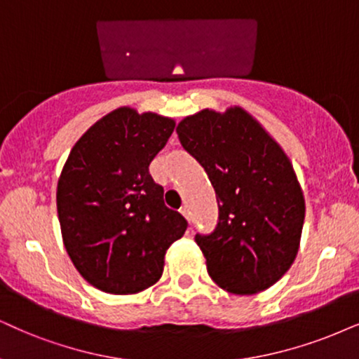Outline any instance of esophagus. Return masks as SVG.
Wrapping results in <instances>:
<instances>
[{
  "label": "esophagus",
  "mask_w": 359,
  "mask_h": 359,
  "mask_svg": "<svg viewBox=\"0 0 359 359\" xmlns=\"http://www.w3.org/2000/svg\"><path fill=\"white\" fill-rule=\"evenodd\" d=\"M180 213H182V215L185 217V219H190V217H189V208L187 207H182V208H180Z\"/></svg>",
  "instance_id": "1"
}]
</instances>
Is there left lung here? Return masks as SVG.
I'll return each mask as SVG.
<instances>
[{"mask_svg": "<svg viewBox=\"0 0 359 359\" xmlns=\"http://www.w3.org/2000/svg\"><path fill=\"white\" fill-rule=\"evenodd\" d=\"M175 130L219 202L217 229L195 235L208 275L233 294L270 288L297 258L305 220V197L288 156L240 106L202 109Z\"/></svg>", "mask_w": 359, "mask_h": 359, "instance_id": "1", "label": "left lung"}]
</instances>
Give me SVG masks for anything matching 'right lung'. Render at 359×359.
<instances>
[{
  "label": "right lung",
  "instance_id": "right-lung-1",
  "mask_svg": "<svg viewBox=\"0 0 359 359\" xmlns=\"http://www.w3.org/2000/svg\"><path fill=\"white\" fill-rule=\"evenodd\" d=\"M175 121L117 107L94 122L71 149L57 180L62 243L88 283L111 294H135L157 283L167 248L187 222L164 203L149 164Z\"/></svg>",
  "mask_w": 359,
  "mask_h": 359
}]
</instances>
